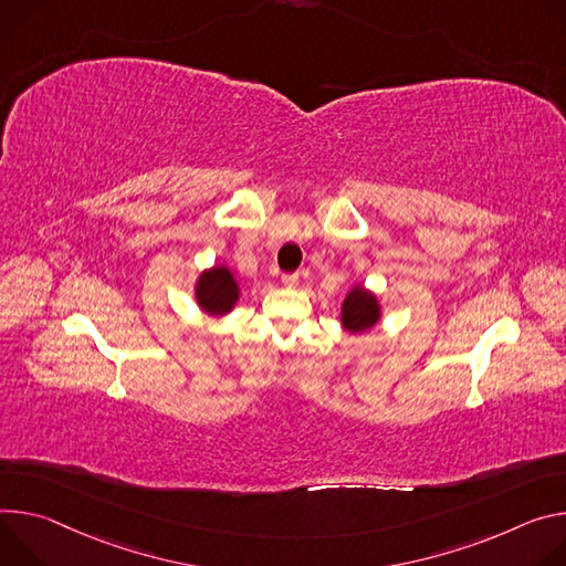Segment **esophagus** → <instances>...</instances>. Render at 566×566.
<instances>
[{"label":"esophagus","instance_id":"obj_1","mask_svg":"<svg viewBox=\"0 0 566 566\" xmlns=\"http://www.w3.org/2000/svg\"><path fill=\"white\" fill-rule=\"evenodd\" d=\"M281 283H283L285 287L294 290V287L298 285V274H283V276H281Z\"/></svg>","mask_w":566,"mask_h":566}]
</instances>
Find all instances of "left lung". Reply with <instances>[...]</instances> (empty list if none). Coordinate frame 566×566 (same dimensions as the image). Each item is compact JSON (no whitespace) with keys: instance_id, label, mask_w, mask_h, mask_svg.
Instances as JSON below:
<instances>
[{"instance_id":"8db88e82","label":"left lung","mask_w":566,"mask_h":566,"mask_svg":"<svg viewBox=\"0 0 566 566\" xmlns=\"http://www.w3.org/2000/svg\"><path fill=\"white\" fill-rule=\"evenodd\" d=\"M339 322H342L344 331L350 335L370 333L382 322V303H380L378 294L364 287V283H355L342 301Z\"/></svg>"}]
</instances>
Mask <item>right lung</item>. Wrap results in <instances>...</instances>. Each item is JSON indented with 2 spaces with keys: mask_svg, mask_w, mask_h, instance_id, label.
Listing matches in <instances>:
<instances>
[{
  "mask_svg": "<svg viewBox=\"0 0 566 566\" xmlns=\"http://www.w3.org/2000/svg\"><path fill=\"white\" fill-rule=\"evenodd\" d=\"M196 303L209 317H224L238 305L242 292L235 274L227 265H213L200 272L196 287Z\"/></svg>",
  "mask_w": 566,
  "mask_h": 566,
  "instance_id": "add662e5",
  "label": "right lung"
}]
</instances>
